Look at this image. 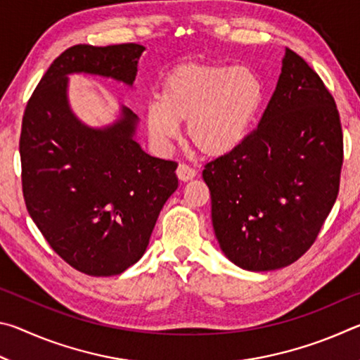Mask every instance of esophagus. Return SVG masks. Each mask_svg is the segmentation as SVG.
Listing matches in <instances>:
<instances>
[{
	"label": "esophagus",
	"instance_id": "esophagus-1",
	"mask_svg": "<svg viewBox=\"0 0 360 360\" xmlns=\"http://www.w3.org/2000/svg\"><path fill=\"white\" fill-rule=\"evenodd\" d=\"M176 174L181 181H191L195 178V169L192 167H188L187 163H179L178 169H176Z\"/></svg>",
	"mask_w": 360,
	"mask_h": 360
}]
</instances>
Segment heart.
Here are the masks:
<instances>
[{"instance_id": "b5f03b06", "label": "heart", "mask_w": 360, "mask_h": 360, "mask_svg": "<svg viewBox=\"0 0 360 360\" xmlns=\"http://www.w3.org/2000/svg\"><path fill=\"white\" fill-rule=\"evenodd\" d=\"M265 100L260 76L248 66L182 63L163 79L160 103L146 112L150 136L167 144L186 122L188 144L205 157L233 152L248 138Z\"/></svg>"}]
</instances>
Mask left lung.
<instances>
[{
  "label": "left lung",
  "mask_w": 360,
  "mask_h": 360,
  "mask_svg": "<svg viewBox=\"0 0 360 360\" xmlns=\"http://www.w3.org/2000/svg\"><path fill=\"white\" fill-rule=\"evenodd\" d=\"M341 165L333 96L318 72L285 49L257 129L203 169L224 254L249 271L294 264L313 246L337 200Z\"/></svg>",
  "instance_id": "left-lung-1"
}]
</instances>
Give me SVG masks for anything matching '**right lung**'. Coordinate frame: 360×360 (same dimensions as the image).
I'll return each instance as SVG.
<instances>
[{
	"instance_id": "add662e5",
	"label": "right lung",
	"mask_w": 360,
	"mask_h": 360,
	"mask_svg": "<svg viewBox=\"0 0 360 360\" xmlns=\"http://www.w3.org/2000/svg\"><path fill=\"white\" fill-rule=\"evenodd\" d=\"M143 51L133 42L66 49L23 112L27 210L53 251L90 276L120 275L143 257L160 210L178 188V163L139 148L138 117L129 108L105 130L81 124L66 100V76L89 72L131 85Z\"/></svg>"
}]
</instances>
